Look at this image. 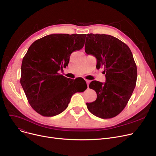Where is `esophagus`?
Listing matches in <instances>:
<instances>
[{
  "label": "esophagus",
  "instance_id": "34e87169",
  "mask_svg": "<svg viewBox=\"0 0 156 156\" xmlns=\"http://www.w3.org/2000/svg\"><path fill=\"white\" fill-rule=\"evenodd\" d=\"M86 82H87V86L88 87V85H89V83H90V80H86Z\"/></svg>",
  "mask_w": 156,
  "mask_h": 156
}]
</instances>
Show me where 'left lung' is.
I'll return each instance as SVG.
<instances>
[{"label":"left lung","instance_id":"obj_1","mask_svg":"<svg viewBox=\"0 0 156 156\" xmlns=\"http://www.w3.org/2000/svg\"><path fill=\"white\" fill-rule=\"evenodd\" d=\"M85 51L97 59L96 68L104 69L105 82L92 81L89 87L97 99L87 103L88 111L102 119L116 116L124 109L134 90L137 69L128 46L109 35H87Z\"/></svg>","mask_w":156,"mask_h":156}]
</instances>
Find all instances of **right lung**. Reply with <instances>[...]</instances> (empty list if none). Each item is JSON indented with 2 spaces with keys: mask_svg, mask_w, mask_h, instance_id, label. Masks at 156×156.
Segmentation results:
<instances>
[{
  "mask_svg": "<svg viewBox=\"0 0 156 156\" xmlns=\"http://www.w3.org/2000/svg\"><path fill=\"white\" fill-rule=\"evenodd\" d=\"M86 34H52L33 43L23 59L20 82L31 108L43 116L57 115L68 108L72 95L87 88L83 79L67 78L58 73L71 53L82 48Z\"/></svg>",
  "mask_w": 156,
  "mask_h": 156,
  "instance_id": "1",
  "label": "right lung"
}]
</instances>
